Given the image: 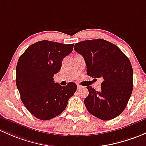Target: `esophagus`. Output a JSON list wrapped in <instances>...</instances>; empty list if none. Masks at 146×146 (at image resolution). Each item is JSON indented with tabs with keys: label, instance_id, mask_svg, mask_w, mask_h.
Returning a JSON list of instances; mask_svg holds the SVG:
<instances>
[{
	"label": "esophagus",
	"instance_id": "obj_1",
	"mask_svg": "<svg viewBox=\"0 0 146 146\" xmlns=\"http://www.w3.org/2000/svg\"><path fill=\"white\" fill-rule=\"evenodd\" d=\"M78 90H79V89H81L82 87V86H81V85H78Z\"/></svg>",
	"mask_w": 146,
	"mask_h": 146
}]
</instances>
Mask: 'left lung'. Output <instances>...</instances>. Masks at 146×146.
<instances>
[{
	"label": "left lung",
	"mask_w": 146,
	"mask_h": 146,
	"mask_svg": "<svg viewBox=\"0 0 146 146\" xmlns=\"http://www.w3.org/2000/svg\"><path fill=\"white\" fill-rule=\"evenodd\" d=\"M74 49L83 56L87 75L104 80L100 92L87 87L89 95L84 102L87 110L102 120L116 117L125 110L132 93L129 59L117 46L103 39L81 41Z\"/></svg>",
	"instance_id": "8db88e82"
}]
</instances>
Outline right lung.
<instances>
[{
  "label": "right lung",
  "instance_id": "add662e5",
  "mask_svg": "<svg viewBox=\"0 0 146 146\" xmlns=\"http://www.w3.org/2000/svg\"><path fill=\"white\" fill-rule=\"evenodd\" d=\"M73 45L41 40L29 46L19 58L17 87L24 105L38 119L48 120L61 114L77 90L74 82L61 86L53 78Z\"/></svg>",
  "mask_w": 146,
  "mask_h": 146
}]
</instances>
